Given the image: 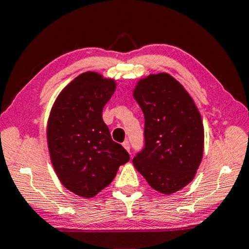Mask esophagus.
<instances>
[{
    "instance_id": "34e87169",
    "label": "esophagus",
    "mask_w": 249,
    "mask_h": 249,
    "mask_svg": "<svg viewBox=\"0 0 249 249\" xmlns=\"http://www.w3.org/2000/svg\"><path fill=\"white\" fill-rule=\"evenodd\" d=\"M123 147H124L128 152H130V141L126 140V141L123 142Z\"/></svg>"
}]
</instances>
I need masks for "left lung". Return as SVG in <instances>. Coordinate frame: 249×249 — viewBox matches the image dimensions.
Instances as JSON below:
<instances>
[{
  "instance_id": "8db88e82",
  "label": "left lung",
  "mask_w": 249,
  "mask_h": 249,
  "mask_svg": "<svg viewBox=\"0 0 249 249\" xmlns=\"http://www.w3.org/2000/svg\"><path fill=\"white\" fill-rule=\"evenodd\" d=\"M144 115V147L133 165L149 185L170 195L190 183L204 151V126L192 98L166 72L149 75L135 86Z\"/></svg>"
}]
</instances>
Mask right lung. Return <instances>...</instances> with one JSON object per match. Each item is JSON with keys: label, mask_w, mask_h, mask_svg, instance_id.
I'll list each match as a JSON object with an SVG mask.
<instances>
[{"label": "right lung", "mask_w": 249, "mask_h": 249, "mask_svg": "<svg viewBox=\"0 0 249 249\" xmlns=\"http://www.w3.org/2000/svg\"><path fill=\"white\" fill-rule=\"evenodd\" d=\"M116 89L114 79L83 72L66 86L50 112L51 163L65 188L91 198L110 184L128 152L112 141L102 109Z\"/></svg>", "instance_id": "1"}]
</instances>
